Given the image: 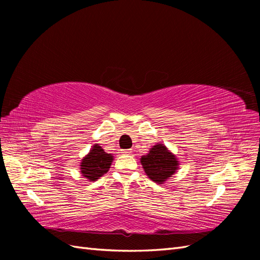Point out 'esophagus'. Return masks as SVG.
I'll use <instances>...</instances> for the list:
<instances>
[{"label":"esophagus","instance_id":"34e87169","mask_svg":"<svg viewBox=\"0 0 260 260\" xmlns=\"http://www.w3.org/2000/svg\"><path fill=\"white\" fill-rule=\"evenodd\" d=\"M131 152H132V149H121V153L125 154V155L131 154Z\"/></svg>","mask_w":260,"mask_h":260}]
</instances>
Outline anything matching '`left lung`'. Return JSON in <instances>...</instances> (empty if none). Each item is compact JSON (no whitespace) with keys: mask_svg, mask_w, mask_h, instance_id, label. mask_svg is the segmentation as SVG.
Masks as SVG:
<instances>
[{"mask_svg":"<svg viewBox=\"0 0 260 260\" xmlns=\"http://www.w3.org/2000/svg\"><path fill=\"white\" fill-rule=\"evenodd\" d=\"M146 176L157 184H164L179 170L177 156L162 144L153 145L146 155L140 158Z\"/></svg>","mask_w":260,"mask_h":260,"instance_id":"8db88e82","label":"left lung"}]
</instances>
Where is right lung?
I'll use <instances>...</instances> for the list:
<instances>
[{
	"instance_id": "1",
	"label": "right lung",
	"mask_w": 260,
	"mask_h": 260,
	"mask_svg": "<svg viewBox=\"0 0 260 260\" xmlns=\"http://www.w3.org/2000/svg\"><path fill=\"white\" fill-rule=\"evenodd\" d=\"M113 160V154L106 153L102 146L94 144L90 152L83 157L80 162L81 175L92 182L96 181L109 170Z\"/></svg>"
}]
</instances>
